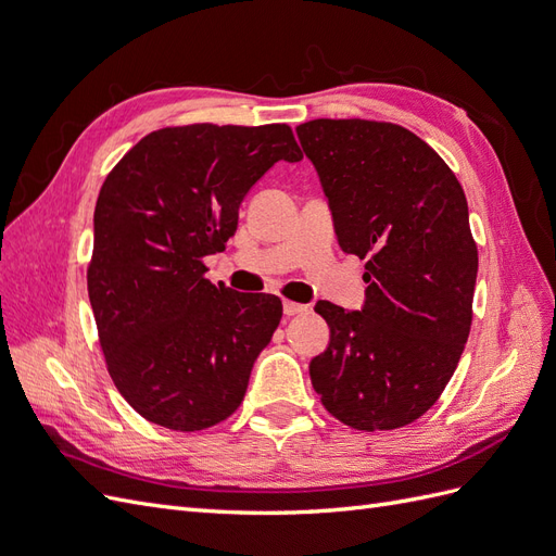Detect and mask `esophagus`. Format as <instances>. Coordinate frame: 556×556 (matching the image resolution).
Returning a JSON list of instances; mask_svg holds the SVG:
<instances>
[{"mask_svg": "<svg viewBox=\"0 0 556 556\" xmlns=\"http://www.w3.org/2000/svg\"><path fill=\"white\" fill-rule=\"evenodd\" d=\"M282 311H285V315H299V313H306L308 306L296 304V301H290V299H285L282 301Z\"/></svg>", "mask_w": 556, "mask_h": 556, "instance_id": "esophagus-1", "label": "esophagus"}]
</instances>
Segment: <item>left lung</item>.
Segmentation results:
<instances>
[{
  "instance_id": "8db88e82",
  "label": "left lung",
  "mask_w": 556,
  "mask_h": 556,
  "mask_svg": "<svg viewBox=\"0 0 556 556\" xmlns=\"http://www.w3.org/2000/svg\"><path fill=\"white\" fill-rule=\"evenodd\" d=\"M339 243L366 260L364 311L319 301L329 348L311 362L323 406L359 431L422 417L450 382L473 323L478 245L466 194L435 150L380 121L296 127Z\"/></svg>"
}]
</instances>
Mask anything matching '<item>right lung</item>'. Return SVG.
<instances>
[{"label":"right lung","instance_id":"1","mask_svg":"<svg viewBox=\"0 0 556 556\" xmlns=\"http://www.w3.org/2000/svg\"><path fill=\"white\" fill-rule=\"evenodd\" d=\"M301 157L285 123H194L146 134L109 172L88 294L109 376L148 422L201 431L241 406L282 304L213 285L204 257L233 237L252 185Z\"/></svg>","mask_w":556,"mask_h":556}]
</instances>
